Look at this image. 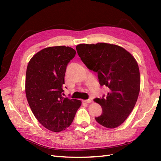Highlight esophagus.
<instances>
[{"label": "esophagus", "mask_w": 161, "mask_h": 161, "mask_svg": "<svg viewBox=\"0 0 161 161\" xmlns=\"http://www.w3.org/2000/svg\"><path fill=\"white\" fill-rule=\"evenodd\" d=\"M83 102H84V103H91V99H86V100H84Z\"/></svg>", "instance_id": "obj_1"}]
</instances>
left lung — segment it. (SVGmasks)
I'll use <instances>...</instances> for the list:
<instances>
[{
  "label": "left lung",
  "instance_id": "8db88e82",
  "mask_svg": "<svg viewBox=\"0 0 161 161\" xmlns=\"http://www.w3.org/2000/svg\"><path fill=\"white\" fill-rule=\"evenodd\" d=\"M76 49L86 66L97 73L100 85L109 88L106 97L94 99L103 110L95 120L107 128L118 127L127 119L138 99L140 77L137 62L123 47L110 43H82Z\"/></svg>",
  "mask_w": 161,
  "mask_h": 161
}]
</instances>
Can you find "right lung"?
I'll return each instance as SVG.
<instances>
[{"label": "right lung", "mask_w": 161, "mask_h": 161, "mask_svg": "<svg viewBox=\"0 0 161 161\" xmlns=\"http://www.w3.org/2000/svg\"><path fill=\"white\" fill-rule=\"evenodd\" d=\"M76 51L66 46L44 48L27 65L25 93L30 108L43 127L59 132L72 124L81 101L62 97L66 66Z\"/></svg>", "instance_id": "obj_1"}]
</instances>
